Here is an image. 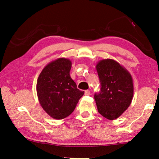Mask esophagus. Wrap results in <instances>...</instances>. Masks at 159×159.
<instances>
[{"label":"esophagus","instance_id":"esophagus-1","mask_svg":"<svg viewBox=\"0 0 159 159\" xmlns=\"http://www.w3.org/2000/svg\"><path fill=\"white\" fill-rule=\"evenodd\" d=\"M85 95H90V91L89 90H85Z\"/></svg>","mask_w":159,"mask_h":159}]
</instances>
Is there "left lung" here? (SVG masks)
I'll return each instance as SVG.
<instances>
[{
    "label": "left lung",
    "mask_w": 159,
    "mask_h": 159,
    "mask_svg": "<svg viewBox=\"0 0 159 159\" xmlns=\"http://www.w3.org/2000/svg\"><path fill=\"white\" fill-rule=\"evenodd\" d=\"M96 70L101 84L100 91L94 95L98 112L107 119H116L131 103L134 91L131 75L112 59L100 60Z\"/></svg>",
    "instance_id": "obj_1"
}]
</instances>
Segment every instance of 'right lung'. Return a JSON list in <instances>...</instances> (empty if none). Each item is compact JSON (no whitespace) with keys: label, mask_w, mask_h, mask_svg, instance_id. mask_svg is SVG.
I'll list each match as a JSON object with an SVG mask.
<instances>
[{"label":"right lung","mask_w":159,"mask_h":159,"mask_svg":"<svg viewBox=\"0 0 159 159\" xmlns=\"http://www.w3.org/2000/svg\"><path fill=\"white\" fill-rule=\"evenodd\" d=\"M71 68L69 59L60 57L46 66L38 78V101L53 119H62L69 116L84 94L71 78Z\"/></svg>","instance_id":"add662e5"}]
</instances>
